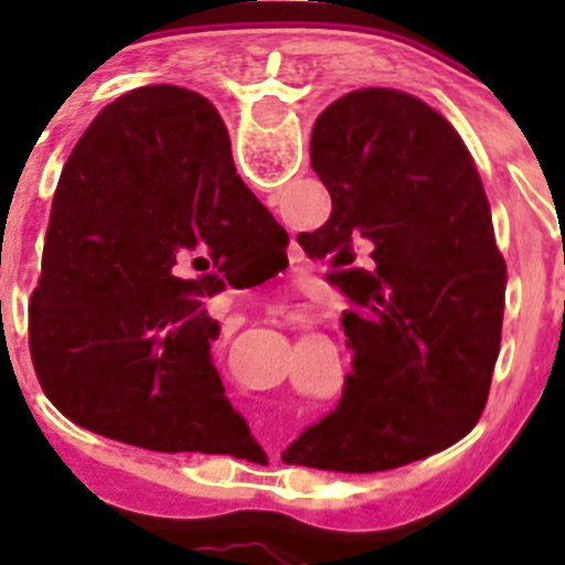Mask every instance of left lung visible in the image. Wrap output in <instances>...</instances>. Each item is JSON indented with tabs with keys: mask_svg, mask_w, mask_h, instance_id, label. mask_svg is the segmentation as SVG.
Segmentation results:
<instances>
[{
	"mask_svg": "<svg viewBox=\"0 0 565 565\" xmlns=\"http://www.w3.org/2000/svg\"><path fill=\"white\" fill-rule=\"evenodd\" d=\"M311 167L331 217L302 248L331 257L356 356L337 411L282 461L382 472L447 450L483 413L507 297L476 161L422 98L364 87L322 109Z\"/></svg>",
	"mask_w": 565,
	"mask_h": 565,
	"instance_id": "8db88e82",
	"label": "left lung"
}]
</instances>
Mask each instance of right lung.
Segmentation results:
<instances>
[{"label": "right lung", "mask_w": 565, "mask_h": 565, "mask_svg": "<svg viewBox=\"0 0 565 565\" xmlns=\"http://www.w3.org/2000/svg\"><path fill=\"white\" fill-rule=\"evenodd\" d=\"M263 232L286 228L239 181L209 98L149 84L107 104L64 163L30 297L44 396L143 450H232L243 416L212 364L221 326L203 297Z\"/></svg>", "instance_id": "obj_1"}]
</instances>
